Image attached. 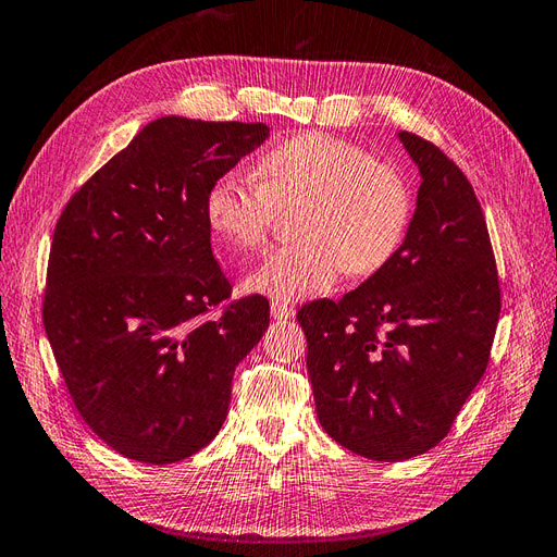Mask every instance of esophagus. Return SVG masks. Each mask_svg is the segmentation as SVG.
<instances>
[{
    "instance_id": "1",
    "label": "esophagus",
    "mask_w": 557,
    "mask_h": 557,
    "mask_svg": "<svg viewBox=\"0 0 557 557\" xmlns=\"http://www.w3.org/2000/svg\"><path fill=\"white\" fill-rule=\"evenodd\" d=\"M270 314H273V320L277 322H287L294 317V308L287 304H280V300H273V304H270Z\"/></svg>"
}]
</instances>
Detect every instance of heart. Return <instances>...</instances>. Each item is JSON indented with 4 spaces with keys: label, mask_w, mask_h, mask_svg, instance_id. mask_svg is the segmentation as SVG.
Instances as JSON below:
<instances>
[{
    "label": "heart",
    "mask_w": 557,
    "mask_h": 557,
    "mask_svg": "<svg viewBox=\"0 0 557 557\" xmlns=\"http://www.w3.org/2000/svg\"><path fill=\"white\" fill-rule=\"evenodd\" d=\"M257 184L224 174L205 196V221L231 251L265 245L277 210L298 205L300 243L270 253L245 280L280 304L326 294L341 275H373L399 251L410 224L401 172L326 133L282 139L253 161Z\"/></svg>",
    "instance_id": "obj_1"
}]
</instances>
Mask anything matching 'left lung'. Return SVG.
<instances>
[{
  "label": "left lung",
  "instance_id": "left-lung-1",
  "mask_svg": "<svg viewBox=\"0 0 557 557\" xmlns=\"http://www.w3.org/2000/svg\"><path fill=\"white\" fill-rule=\"evenodd\" d=\"M420 172L406 237L341 300L298 310L324 432L375 462L434 448L485 373L499 280L481 202L450 158L396 135Z\"/></svg>",
  "mask_w": 557,
  "mask_h": 557
}]
</instances>
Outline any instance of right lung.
I'll return each mask as SVG.
<instances>
[{"label":"right lung","mask_w":557,"mask_h":557,"mask_svg":"<svg viewBox=\"0 0 557 557\" xmlns=\"http://www.w3.org/2000/svg\"><path fill=\"white\" fill-rule=\"evenodd\" d=\"M268 135L265 123L156 119L58 221L44 329L76 410L123 457L180 462L224 426L270 306L247 296L205 317L231 294L205 196Z\"/></svg>","instance_id":"1"}]
</instances>
